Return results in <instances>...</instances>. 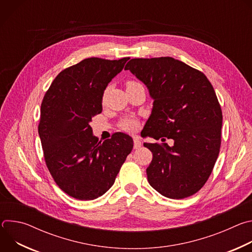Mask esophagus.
<instances>
[{"label": "esophagus", "instance_id": "1", "mask_svg": "<svg viewBox=\"0 0 252 252\" xmlns=\"http://www.w3.org/2000/svg\"><path fill=\"white\" fill-rule=\"evenodd\" d=\"M140 147H141L140 140L137 139V138H133V149L138 150V149H140Z\"/></svg>", "mask_w": 252, "mask_h": 252}]
</instances>
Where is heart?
<instances>
[{
  "label": "heart",
  "mask_w": 252,
  "mask_h": 252,
  "mask_svg": "<svg viewBox=\"0 0 252 252\" xmlns=\"http://www.w3.org/2000/svg\"><path fill=\"white\" fill-rule=\"evenodd\" d=\"M139 83L135 82V81H127L126 83V88H129L131 86H134V85H137ZM138 126H139V123H138V120L134 117H127V118H125L122 122H121V127L126 131H134L138 128Z\"/></svg>",
  "instance_id": "obj_1"
}]
</instances>
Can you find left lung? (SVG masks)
<instances>
[{
	"label": "left lung",
	"instance_id": "obj_1",
	"mask_svg": "<svg viewBox=\"0 0 252 252\" xmlns=\"http://www.w3.org/2000/svg\"><path fill=\"white\" fill-rule=\"evenodd\" d=\"M125 69L145 83L155 99L146 135L174 140L172 147L145 143L153 153L147 168L150 185L172 199L196 193L221 145L222 112L211 83L202 71L171 57L131 59Z\"/></svg>",
	"mask_w": 252,
	"mask_h": 252
}]
</instances>
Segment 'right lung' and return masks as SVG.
Segmentation results:
<instances>
[{
    "instance_id": "right-lung-1",
    "label": "right lung",
    "mask_w": 252,
    "mask_h": 252,
    "mask_svg": "<svg viewBox=\"0 0 252 252\" xmlns=\"http://www.w3.org/2000/svg\"><path fill=\"white\" fill-rule=\"evenodd\" d=\"M128 59H85L63 69L44 95L38 131L45 161L55 183L71 197L91 200L102 195L132 150L129 135L116 132L98 141L90 126L101 113L107 84Z\"/></svg>"
}]
</instances>
